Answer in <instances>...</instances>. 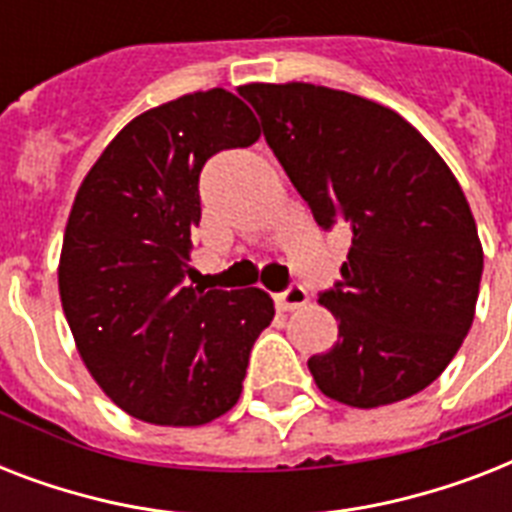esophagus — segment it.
<instances>
[{
	"label": "esophagus",
	"instance_id": "1",
	"mask_svg": "<svg viewBox=\"0 0 512 512\" xmlns=\"http://www.w3.org/2000/svg\"><path fill=\"white\" fill-rule=\"evenodd\" d=\"M273 300H276V308H279V311H295V308H303V305L308 303V292H305L300 284H292V287L284 289V292L273 297Z\"/></svg>",
	"mask_w": 512,
	"mask_h": 512
}]
</instances>
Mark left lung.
<instances>
[{"instance_id": "8db88e82", "label": "left lung", "mask_w": 512, "mask_h": 512, "mask_svg": "<svg viewBox=\"0 0 512 512\" xmlns=\"http://www.w3.org/2000/svg\"><path fill=\"white\" fill-rule=\"evenodd\" d=\"M241 95L324 231L348 260L319 303L337 342L308 358L324 396L356 409L420 393L476 316L484 247L457 177L393 108L319 84L252 82Z\"/></svg>"}]
</instances>
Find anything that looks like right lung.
I'll list each match as a JSON object with an SVG mask.
<instances>
[{
    "instance_id": "obj_1",
    "label": "right lung",
    "mask_w": 512,
    "mask_h": 512,
    "mask_svg": "<svg viewBox=\"0 0 512 512\" xmlns=\"http://www.w3.org/2000/svg\"><path fill=\"white\" fill-rule=\"evenodd\" d=\"M257 138L255 114L233 92H188L135 116L76 191L60 303L92 380L135 420L196 428L239 401L273 300L257 287H193L188 263L201 167Z\"/></svg>"
}]
</instances>
